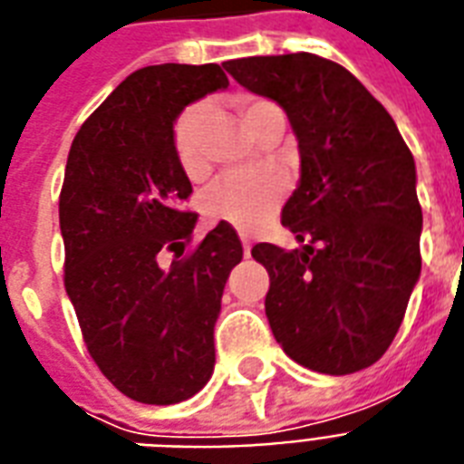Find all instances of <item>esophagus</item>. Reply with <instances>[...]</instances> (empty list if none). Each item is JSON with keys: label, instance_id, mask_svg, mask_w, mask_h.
Segmentation results:
<instances>
[{"label": "esophagus", "instance_id": "esophagus-1", "mask_svg": "<svg viewBox=\"0 0 464 464\" xmlns=\"http://www.w3.org/2000/svg\"><path fill=\"white\" fill-rule=\"evenodd\" d=\"M242 246H244V256H249V254H251L249 237H242Z\"/></svg>", "mask_w": 464, "mask_h": 464}]
</instances>
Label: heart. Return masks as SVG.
Wrapping results in <instances>:
<instances>
[{"label":"heart","mask_w":464,"mask_h":464,"mask_svg":"<svg viewBox=\"0 0 464 464\" xmlns=\"http://www.w3.org/2000/svg\"><path fill=\"white\" fill-rule=\"evenodd\" d=\"M235 109L256 138L271 116L283 113L278 106L261 96H237ZM206 103H191L176 116L171 125V147L181 171L191 181L206 179L210 161L206 154ZM288 181L281 171H237L215 183L206 196V215L213 222H227L242 232H254L271 220L276 208L281 206Z\"/></svg>","instance_id":"obj_1"}]
</instances>
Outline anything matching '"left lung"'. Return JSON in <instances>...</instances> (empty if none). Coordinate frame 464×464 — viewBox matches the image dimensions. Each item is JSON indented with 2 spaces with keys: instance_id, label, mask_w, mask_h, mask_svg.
Wrapping results in <instances>:
<instances>
[{
  "instance_id": "left-lung-1",
  "label": "left lung",
  "mask_w": 464,
  "mask_h": 464,
  "mask_svg": "<svg viewBox=\"0 0 464 464\" xmlns=\"http://www.w3.org/2000/svg\"><path fill=\"white\" fill-rule=\"evenodd\" d=\"M227 72L288 113L300 150L281 222L303 249H251L271 278L273 336L314 372H358L390 348L421 273L414 157L385 106L332 60L242 57Z\"/></svg>"
}]
</instances>
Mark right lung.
<instances>
[{
  "mask_svg": "<svg viewBox=\"0 0 464 464\" xmlns=\"http://www.w3.org/2000/svg\"><path fill=\"white\" fill-rule=\"evenodd\" d=\"M227 84L220 64L142 67L86 118L67 157L64 290L99 370L142 404L191 400L213 375L222 290L244 251L227 222L186 251L198 215L181 208L193 188L171 125Z\"/></svg>",
  "mask_w": 464,
  "mask_h": 464,
  "instance_id": "1",
  "label": "right lung"
}]
</instances>
